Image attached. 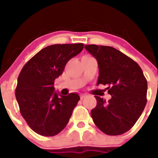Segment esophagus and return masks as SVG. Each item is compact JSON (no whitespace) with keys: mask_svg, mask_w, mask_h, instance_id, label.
Listing matches in <instances>:
<instances>
[{"mask_svg":"<svg viewBox=\"0 0 158 158\" xmlns=\"http://www.w3.org/2000/svg\"><path fill=\"white\" fill-rule=\"evenodd\" d=\"M86 96H87V95H85V94H83V95H80V98H81V99H83V98H85V97H86Z\"/></svg>","mask_w":158,"mask_h":158,"instance_id":"obj_1","label":"esophagus"}]
</instances>
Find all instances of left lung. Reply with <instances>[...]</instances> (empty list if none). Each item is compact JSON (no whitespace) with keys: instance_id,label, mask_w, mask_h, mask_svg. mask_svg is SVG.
Returning a JSON list of instances; mask_svg holds the SVG:
<instances>
[{"instance_id":"obj_1","label":"left lung","mask_w":158,"mask_h":158,"mask_svg":"<svg viewBox=\"0 0 158 158\" xmlns=\"http://www.w3.org/2000/svg\"><path fill=\"white\" fill-rule=\"evenodd\" d=\"M98 66L97 85H108L111 99L95 96L91 111L95 125L108 135H119L134 126L147 103L148 83L142 69L133 60L114 47L85 45Z\"/></svg>"}]
</instances>
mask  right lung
<instances>
[{"instance_id": "1", "label": "right lung", "mask_w": 158, "mask_h": 158, "mask_svg": "<svg viewBox=\"0 0 158 158\" xmlns=\"http://www.w3.org/2000/svg\"><path fill=\"white\" fill-rule=\"evenodd\" d=\"M83 44H54L41 49L24 65L15 95L21 115L38 135L55 136L65 128L80 97L54 92V81L68 61L83 49Z\"/></svg>"}]
</instances>
